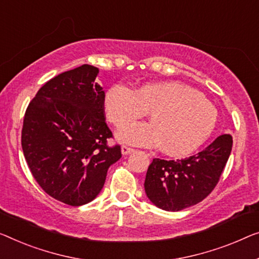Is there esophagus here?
<instances>
[{"label":"esophagus","instance_id":"esophagus-1","mask_svg":"<svg viewBox=\"0 0 259 259\" xmlns=\"http://www.w3.org/2000/svg\"><path fill=\"white\" fill-rule=\"evenodd\" d=\"M121 151H122V154H124V156H126V154H129V153H131V152H134L135 150H134V149H131V148H129V146H126V145H123L122 148H121Z\"/></svg>","mask_w":259,"mask_h":259}]
</instances>
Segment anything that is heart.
Segmentation results:
<instances>
[{
  "mask_svg": "<svg viewBox=\"0 0 259 259\" xmlns=\"http://www.w3.org/2000/svg\"><path fill=\"white\" fill-rule=\"evenodd\" d=\"M107 118L121 128L151 112L152 123L122 128L117 140L131 145L161 146L171 156H186L200 148L218 122L215 107L201 93L178 81L146 83L136 92L114 86L103 99Z\"/></svg>",
  "mask_w": 259,
  "mask_h": 259,
  "instance_id": "obj_1",
  "label": "heart"
}]
</instances>
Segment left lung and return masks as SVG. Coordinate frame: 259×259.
Segmentation results:
<instances>
[{"label": "left lung", "mask_w": 259, "mask_h": 259, "mask_svg": "<svg viewBox=\"0 0 259 259\" xmlns=\"http://www.w3.org/2000/svg\"><path fill=\"white\" fill-rule=\"evenodd\" d=\"M233 148V137L221 135L206 149L184 159L154 158L144 188L154 206L179 211L202 201L219 183Z\"/></svg>", "instance_id": "8db88e82"}]
</instances>
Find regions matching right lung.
<instances>
[{
    "label": "right lung",
    "instance_id": "1",
    "mask_svg": "<svg viewBox=\"0 0 259 259\" xmlns=\"http://www.w3.org/2000/svg\"><path fill=\"white\" fill-rule=\"evenodd\" d=\"M99 68L82 65L48 81L26 108L22 149L38 185L69 206L94 200L121 146L105 119V92L96 82Z\"/></svg>",
    "mask_w": 259,
    "mask_h": 259
}]
</instances>
